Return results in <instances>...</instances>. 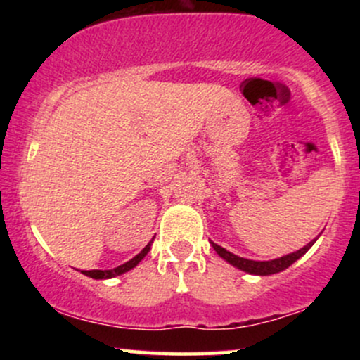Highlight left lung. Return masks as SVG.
I'll return each instance as SVG.
<instances>
[{
	"instance_id": "left-lung-1",
	"label": "left lung",
	"mask_w": 360,
	"mask_h": 360,
	"mask_svg": "<svg viewBox=\"0 0 360 360\" xmlns=\"http://www.w3.org/2000/svg\"><path fill=\"white\" fill-rule=\"evenodd\" d=\"M318 237H320V235H318ZM316 238H313V240L307 243V245L301 247L300 250L291 252V254L283 255V257L272 259V260H250L245 257H238V255L232 254V252H229L226 249H223V247L217 245L214 242H212V245L221 259H225L226 262L232 264V266L237 267V269H240L243 272H249V274H254V276H271V274H278V272L288 269L291 264H295L300 257H303V255L307 254L309 249H311L313 243L316 242Z\"/></svg>"
}]
</instances>
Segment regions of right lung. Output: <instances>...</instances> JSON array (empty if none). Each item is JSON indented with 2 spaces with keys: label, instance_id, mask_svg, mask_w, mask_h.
<instances>
[{
  "label": "right lung",
  "instance_id": "obj_1",
  "mask_svg": "<svg viewBox=\"0 0 360 360\" xmlns=\"http://www.w3.org/2000/svg\"><path fill=\"white\" fill-rule=\"evenodd\" d=\"M148 250H150V243L143 249L140 254L135 255L134 259H130L128 262L122 264V266L115 267V269H108V271H100V269H93V271H82V274L88 276V278H93V279H111V278H117V276L120 274H125V272H128L130 269H134L135 266L142 260L146 255L148 254Z\"/></svg>",
  "mask_w": 360,
  "mask_h": 360
}]
</instances>
